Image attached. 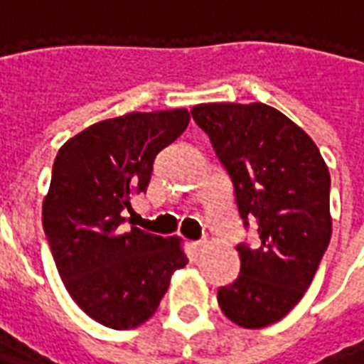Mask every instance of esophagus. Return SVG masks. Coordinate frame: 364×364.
<instances>
[{"instance_id": "esophagus-1", "label": "esophagus", "mask_w": 364, "mask_h": 364, "mask_svg": "<svg viewBox=\"0 0 364 364\" xmlns=\"http://www.w3.org/2000/svg\"><path fill=\"white\" fill-rule=\"evenodd\" d=\"M193 247H195V252H200V250L205 247V242H195V244H193Z\"/></svg>"}]
</instances>
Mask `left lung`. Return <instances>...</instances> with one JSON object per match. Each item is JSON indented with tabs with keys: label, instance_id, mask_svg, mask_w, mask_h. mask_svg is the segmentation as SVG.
Returning a JSON list of instances; mask_svg holds the SVG:
<instances>
[{
	"label": "left lung",
	"instance_id": "left-lung-1",
	"mask_svg": "<svg viewBox=\"0 0 364 364\" xmlns=\"http://www.w3.org/2000/svg\"><path fill=\"white\" fill-rule=\"evenodd\" d=\"M205 130L232 179L244 228L257 222L259 245L240 244V277L218 289L224 316L257 329L300 302L331 237L329 171L304 130L263 103L197 105Z\"/></svg>",
	"mask_w": 364,
	"mask_h": 364
}]
</instances>
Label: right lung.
<instances>
[{
	"label": "right lung",
	"instance_id": "obj_1",
	"mask_svg": "<svg viewBox=\"0 0 364 364\" xmlns=\"http://www.w3.org/2000/svg\"><path fill=\"white\" fill-rule=\"evenodd\" d=\"M189 120L187 109L101 120L54 159L44 234L70 296L107 328H138L151 318L175 269L189 263L177 237L122 228L132 195L148 189L156 156Z\"/></svg>",
	"mask_w": 364,
	"mask_h": 364
}]
</instances>
